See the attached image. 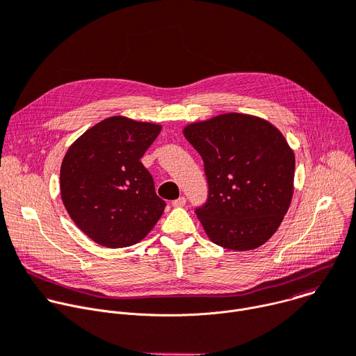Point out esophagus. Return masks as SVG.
<instances>
[{
    "instance_id": "1",
    "label": "esophagus",
    "mask_w": 356,
    "mask_h": 356,
    "mask_svg": "<svg viewBox=\"0 0 356 356\" xmlns=\"http://www.w3.org/2000/svg\"><path fill=\"white\" fill-rule=\"evenodd\" d=\"M172 204L175 206V207H183L184 204H186V197H179V199H176V200H173L172 202Z\"/></svg>"
}]
</instances>
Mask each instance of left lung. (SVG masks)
<instances>
[{"mask_svg": "<svg viewBox=\"0 0 356 356\" xmlns=\"http://www.w3.org/2000/svg\"><path fill=\"white\" fill-rule=\"evenodd\" d=\"M183 135L204 161L209 197L196 214L209 238L234 251L267 243L294 193L296 156L282 134L266 119L224 113Z\"/></svg>", "mask_w": 356, "mask_h": 356, "instance_id": "left-lung-1", "label": "left lung"}]
</instances>
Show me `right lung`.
Masks as SVG:
<instances>
[{
    "label": "right lung",
    "instance_id": "1",
    "mask_svg": "<svg viewBox=\"0 0 356 356\" xmlns=\"http://www.w3.org/2000/svg\"><path fill=\"white\" fill-rule=\"evenodd\" d=\"M161 126L112 116L79 136L60 165V197L70 217L96 244L129 247L165 211L140 157Z\"/></svg>",
    "mask_w": 356,
    "mask_h": 356
}]
</instances>
